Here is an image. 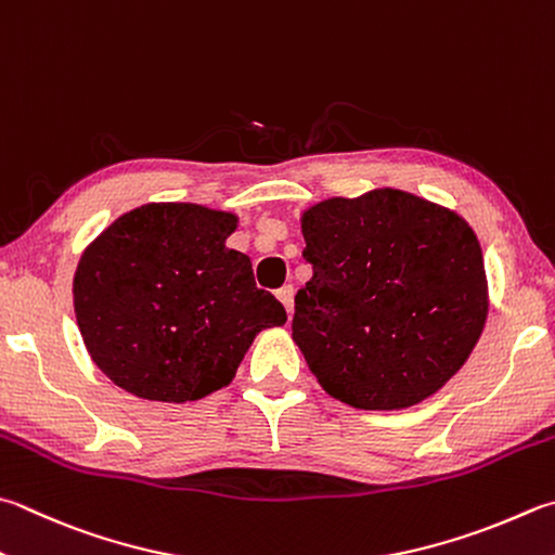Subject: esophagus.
Masks as SVG:
<instances>
[{
  "label": "esophagus",
  "mask_w": 555,
  "mask_h": 555,
  "mask_svg": "<svg viewBox=\"0 0 555 555\" xmlns=\"http://www.w3.org/2000/svg\"><path fill=\"white\" fill-rule=\"evenodd\" d=\"M278 299L282 301V305H285L287 313L292 317V311H295V285H282L278 289Z\"/></svg>",
  "instance_id": "obj_1"
}]
</instances>
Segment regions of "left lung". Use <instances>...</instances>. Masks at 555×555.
I'll return each instance as SVG.
<instances>
[{
    "label": "left lung",
    "instance_id": "left-lung-1",
    "mask_svg": "<svg viewBox=\"0 0 555 555\" xmlns=\"http://www.w3.org/2000/svg\"><path fill=\"white\" fill-rule=\"evenodd\" d=\"M301 234L313 275L292 338L333 399L399 411L462 370L488 313L483 254L462 217L382 188L313 205Z\"/></svg>",
    "mask_w": 555,
    "mask_h": 555
}]
</instances>
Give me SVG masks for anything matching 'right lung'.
<instances>
[{"label":"right lung","mask_w":555,"mask_h":555,"mask_svg":"<svg viewBox=\"0 0 555 555\" xmlns=\"http://www.w3.org/2000/svg\"><path fill=\"white\" fill-rule=\"evenodd\" d=\"M236 217L152 203L93 242L75 275V313L99 370L140 399L183 403L234 379L256 333L287 311L227 248Z\"/></svg>","instance_id":"1"}]
</instances>
